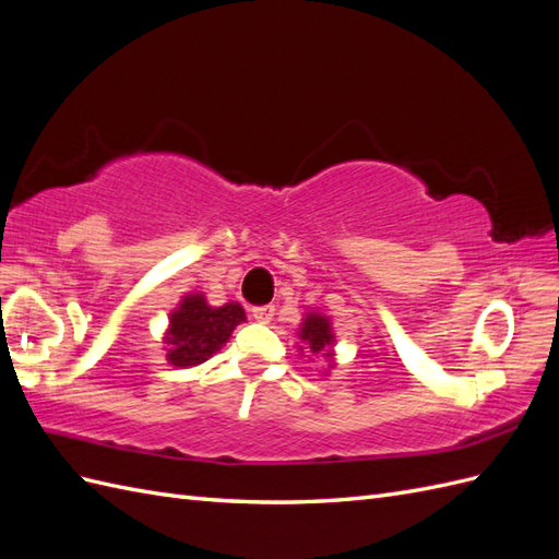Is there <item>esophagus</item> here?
<instances>
[{
	"mask_svg": "<svg viewBox=\"0 0 559 559\" xmlns=\"http://www.w3.org/2000/svg\"><path fill=\"white\" fill-rule=\"evenodd\" d=\"M273 314H275L273 306H257V308L251 310V317L257 319V321H261V324H267V321L273 319Z\"/></svg>",
	"mask_w": 559,
	"mask_h": 559,
	"instance_id": "esophagus-1",
	"label": "esophagus"
}]
</instances>
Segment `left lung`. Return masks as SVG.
<instances>
[{"label": "left lung", "instance_id": "8db88e82", "mask_svg": "<svg viewBox=\"0 0 559 559\" xmlns=\"http://www.w3.org/2000/svg\"><path fill=\"white\" fill-rule=\"evenodd\" d=\"M298 335H300V341H306V345L310 347L312 354H319L321 349L333 343L329 319L321 314H308L306 321H302Z\"/></svg>", "mask_w": 559, "mask_h": 559}]
</instances>
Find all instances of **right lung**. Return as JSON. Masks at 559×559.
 Masks as SVG:
<instances>
[{"mask_svg": "<svg viewBox=\"0 0 559 559\" xmlns=\"http://www.w3.org/2000/svg\"><path fill=\"white\" fill-rule=\"evenodd\" d=\"M240 321H245V310L238 302L212 308L207 306L205 296H186L179 310H175L170 317V333H167L165 341L167 361L179 368L207 361L222 349Z\"/></svg>", "mask_w": 559, "mask_h": 559, "instance_id": "right-lung-1", "label": "right lung"}]
</instances>
